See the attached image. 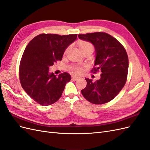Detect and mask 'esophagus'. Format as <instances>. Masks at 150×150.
Returning <instances> with one entry per match:
<instances>
[{"label": "esophagus", "mask_w": 150, "mask_h": 150, "mask_svg": "<svg viewBox=\"0 0 150 150\" xmlns=\"http://www.w3.org/2000/svg\"><path fill=\"white\" fill-rule=\"evenodd\" d=\"M71 79H72V80H78V79H79V77L77 76H75V75H73L72 76H71Z\"/></svg>", "instance_id": "1"}]
</instances>
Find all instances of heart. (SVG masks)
I'll return each instance as SVG.
<instances>
[{"label":"heart","instance_id":"heart-1","mask_svg":"<svg viewBox=\"0 0 150 150\" xmlns=\"http://www.w3.org/2000/svg\"><path fill=\"white\" fill-rule=\"evenodd\" d=\"M79 46H80V49L82 50L83 49L86 48L87 47H89V46H93V45H92V44L89 43V42H86V41H82L79 43ZM82 71H83V69L81 67H75L72 68V71L76 74H81Z\"/></svg>","mask_w":150,"mask_h":150}]
</instances>
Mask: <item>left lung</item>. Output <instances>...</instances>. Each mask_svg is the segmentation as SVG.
<instances>
[{"mask_svg": "<svg viewBox=\"0 0 150 150\" xmlns=\"http://www.w3.org/2000/svg\"><path fill=\"white\" fill-rule=\"evenodd\" d=\"M80 39L89 42L95 48L96 73L100 70V79H85L87 86L81 91L83 96L95 105L108 103L116 97L124 87L127 77L129 59L125 48L116 38L104 32L78 35Z\"/></svg>", "mask_w": 150, "mask_h": 150, "instance_id": "obj_1", "label": "left lung"}]
</instances>
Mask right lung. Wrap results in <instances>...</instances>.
Segmentation results:
<instances>
[{
    "label": "right lung",
    "instance_id": "1",
    "mask_svg": "<svg viewBox=\"0 0 150 150\" xmlns=\"http://www.w3.org/2000/svg\"><path fill=\"white\" fill-rule=\"evenodd\" d=\"M77 34L59 35L40 34L29 42L23 54L20 65V79L23 89L38 104L48 106L62 95L71 76L64 72L58 76L50 73L49 67L61 60L65 50Z\"/></svg>",
    "mask_w": 150,
    "mask_h": 150
}]
</instances>
